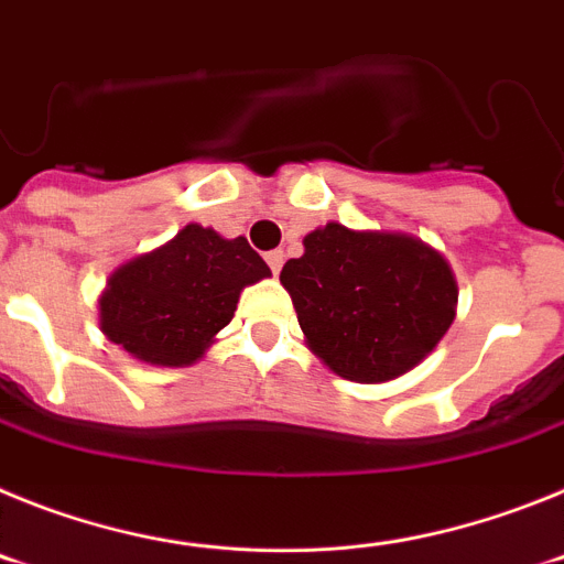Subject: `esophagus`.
<instances>
[{
  "instance_id": "34e87169",
  "label": "esophagus",
  "mask_w": 564,
  "mask_h": 564,
  "mask_svg": "<svg viewBox=\"0 0 564 564\" xmlns=\"http://www.w3.org/2000/svg\"><path fill=\"white\" fill-rule=\"evenodd\" d=\"M265 262H268V268H271L273 273H279V271H282V262H285V253H282V251H268L265 253Z\"/></svg>"
}]
</instances>
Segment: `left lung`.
<instances>
[{"mask_svg":"<svg viewBox=\"0 0 564 564\" xmlns=\"http://www.w3.org/2000/svg\"><path fill=\"white\" fill-rule=\"evenodd\" d=\"M279 282L291 293L307 347L336 376L390 381L435 350L455 318L446 259L406 234L327 223L305 237Z\"/></svg>","mask_w":564,"mask_h":564,"instance_id":"obj_1","label":"left lung"}]
</instances>
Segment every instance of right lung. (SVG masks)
I'll return each mask as SVG.
<instances>
[{
  "label": "right lung",
  "mask_w": 564,
  "mask_h": 564,
  "mask_svg": "<svg viewBox=\"0 0 564 564\" xmlns=\"http://www.w3.org/2000/svg\"><path fill=\"white\" fill-rule=\"evenodd\" d=\"M271 276L246 237L223 239L197 223L109 276L101 330L158 367H186L234 318L242 288Z\"/></svg>",
  "instance_id": "add662e5"
}]
</instances>
